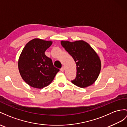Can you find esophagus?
Here are the masks:
<instances>
[{
  "mask_svg": "<svg viewBox=\"0 0 127 127\" xmlns=\"http://www.w3.org/2000/svg\"><path fill=\"white\" fill-rule=\"evenodd\" d=\"M60 70L61 71V72H64V67H62L60 69Z\"/></svg>",
  "mask_w": 127,
  "mask_h": 127,
  "instance_id": "obj_1",
  "label": "esophagus"
}]
</instances>
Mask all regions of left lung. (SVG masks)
Here are the masks:
<instances>
[{"label":"left lung","instance_id":"left-lung-1","mask_svg":"<svg viewBox=\"0 0 127 127\" xmlns=\"http://www.w3.org/2000/svg\"><path fill=\"white\" fill-rule=\"evenodd\" d=\"M61 44L72 57L76 65V75L72 82L79 87L92 85L96 80L101 70L99 57L88 43L82 41H62Z\"/></svg>","mask_w":127,"mask_h":127}]
</instances>
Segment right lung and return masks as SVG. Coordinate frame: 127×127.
<instances>
[{
  "instance_id": "1",
  "label": "right lung",
  "mask_w": 127,
  "mask_h": 127,
  "mask_svg": "<svg viewBox=\"0 0 127 127\" xmlns=\"http://www.w3.org/2000/svg\"><path fill=\"white\" fill-rule=\"evenodd\" d=\"M52 41L39 39L31 40L20 55L18 68L23 79L34 88L41 89L50 84L59 69L45 54Z\"/></svg>"
}]
</instances>
